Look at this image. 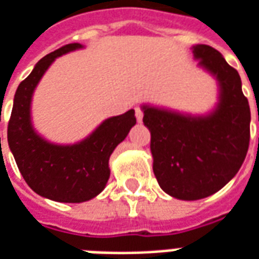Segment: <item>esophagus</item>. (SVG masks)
<instances>
[{
    "mask_svg": "<svg viewBox=\"0 0 259 259\" xmlns=\"http://www.w3.org/2000/svg\"><path fill=\"white\" fill-rule=\"evenodd\" d=\"M135 111H136V118H137L139 122H141V120H143V116H144V112H143V110H141L140 107H136Z\"/></svg>",
    "mask_w": 259,
    "mask_h": 259,
    "instance_id": "obj_1",
    "label": "esophagus"
}]
</instances>
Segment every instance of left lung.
<instances>
[{
    "mask_svg": "<svg viewBox=\"0 0 259 259\" xmlns=\"http://www.w3.org/2000/svg\"><path fill=\"white\" fill-rule=\"evenodd\" d=\"M192 49L199 64L218 79L217 110L193 118L143 108V122L151 132L155 177L164 192L181 200L207 198L227 185L242 167L250 145L251 114L239 72L217 49L208 45Z\"/></svg>",
    "mask_w": 259,
    "mask_h": 259,
    "instance_id": "left-lung-1",
    "label": "left lung"
}]
</instances>
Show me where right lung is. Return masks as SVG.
Wrapping results in <instances>:
<instances>
[{"label": "right lung", "instance_id": "1", "mask_svg": "<svg viewBox=\"0 0 259 259\" xmlns=\"http://www.w3.org/2000/svg\"><path fill=\"white\" fill-rule=\"evenodd\" d=\"M82 48L74 42L38 61L31 74L15 93L8 123V144L24 181L44 198L64 203H81L95 198L110 178L108 159L136 124L135 110L104 120L82 143L55 145L34 132L30 119L32 92L56 57Z\"/></svg>", "mask_w": 259, "mask_h": 259}]
</instances>
